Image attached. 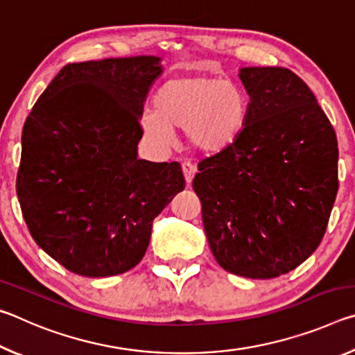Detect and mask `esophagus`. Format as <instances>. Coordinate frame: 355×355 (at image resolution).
I'll use <instances>...</instances> for the list:
<instances>
[{"label": "esophagus", "mask_w": 355, "mask_h": 355, "mask_svg": "<svg viewBox=\"0 0 355 355\" xmlns=\"http://www.w3.org/2000/svg\"><path fill=\"white\" fill-rule=\"evenodd\" d=\"M182 171H183V175H184V180H186V183L188 184H191V182H192V178H194V175H196V172H197V169H196V166L192 164V163H189V161H184V163L182 164Z\"/></svg>", "instance_id": "esophagus-1"}]
</instances>
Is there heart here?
<instances>
[{
    "instance_id": "obj_1",
    "label": "heart",
    "mask_w": 355,
    "mask_h": 355,
    "mask_svg": "<svg viewBox=\"0 0 355 355\" xmlns=\"http://www.w3.org/2000/svg\"><path fill=\"white\" fill-rule=\"evenodd\" d=\"M248 112V97L233 83L218 76L184 75L158 89L153 114L144 116L142 128L158 141L169 139L173 128L184 130L196 150L218 153L241 133Z\"/></svg>"
}]
</instances>
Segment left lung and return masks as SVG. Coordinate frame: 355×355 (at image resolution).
Instances as JSON below:
<instances>
[{
  "label": "left lung",
  "mask_w": 355,
  "mask_h": 355,
  "mask_svg": "<svg viewBox=\"0 0 355 355\" xmlns=\"http://www.w3.org/2000/svg\"><path fill=\"white\" fill-rule=\"evenodd\" d=\"M250 97L238 137L199 163L209 249L225 271L274 279L322 241L338 191L336 135L313 92L291 70L245 67Z\"/></svg>",
  "instance_id": "left-lung-1"
}]
</instances>
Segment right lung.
Masks as SVG:
<instances>
[{"mask_svg": "<svg viewBox=\"0 0 355 355\" xmlns=\"http://www.w3.org/2000/svg\"><path fill=\"white\" fill-rule=\"evenodd\" d=\"M159 58L69 64L35 101L17 173L23 219L48 255L84 277L130 271L152 222L184 189L182 167L137 158Z\"/></svg>", "mask_w": 355, "mask_h": 355, "instance_id": "add662e5", "label": "right lung"}]
</instances>
